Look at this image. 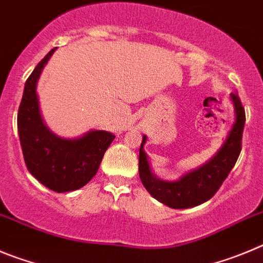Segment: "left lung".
Wrapping results in <instances>:
<instances>
[{
	"label": "left lung",
	"mask_w": 263,
	"mask_h": 263,
	"mask_svg": "<svg viewBox=\"0 0 263 263\" xmlns=\"http://www.w3.org/2000/svg\"><path fill=\"white\" fill-rule=\"evenodd\" d=\"M232 101L235 105L236 122L227 137L226 143L220 148L211 161L199 169L189 173L176 182H165L157 179L149 169L148 157L143 145L146 137L143 136L139 153V176L144 187L153 198L160 200L170 208H190L199 205L211 199L223 184L241 152L242 131L245 124V108L238 94L232 93Z\"/></svg>",
	"instance_id": "left-lung-1"
}]
</instances>
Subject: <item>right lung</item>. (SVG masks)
<instances>
[{
	"instance_id": "add662e5",
	"label": "right lung",
	"mask_w": 263,
	"mask_h": 263,
	"mask_svg": "<svg viewBox=\"0 0 263 263\" xmlns=\"http://www.w3.org/2000/svg\"><path fill=\"white\" fill-rule=\"evenodd\" d=\"M55 49L39 61L26 81L18 108V135L28 172L46 187L67 193L81 189L96 176L115 136L106 131H91L80 139L67 140L47 128L40 115L36 82Z\"/></svg>"
}]
</instances>
